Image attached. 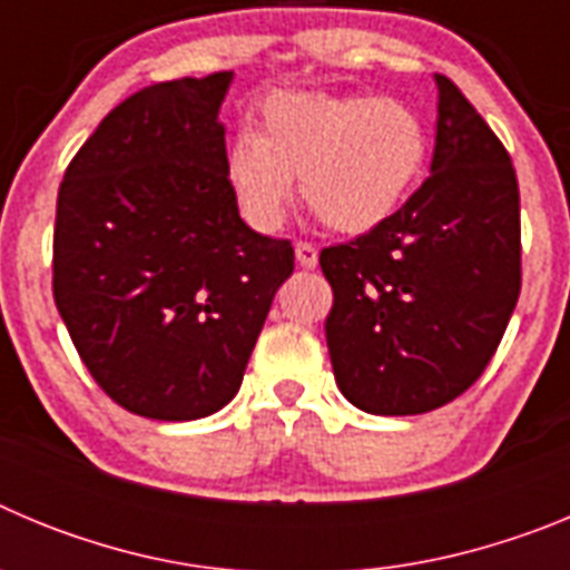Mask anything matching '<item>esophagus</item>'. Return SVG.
<instances>
[{
  "label": "esophagus",
  "instance_id": "esophagus-1",
  "mask_svg": "<svg viewBox=\"0 0 570 570\" xmlns=\"http://www.w3.org/2000/svg\"><path fill=\"white\" fill-rule=\"evenodd\" d=\"M294 254H296V262H299V268H316V262H320V254H316L314 245H308V242H296L294 245Z\"/></svg>",
  "mask_w": 570,
  "mask_h": 570
}]
</instances>
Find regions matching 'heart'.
Here are the masks:
<instances>
[{
    "mask_svg": "<svg viewBox=\"0 0 570 570\" xmlns=\"http://www.w3.org/2000/svg\"><path fill=\"white\" fill-rule=\"evenodd\" d=\"M422 116L400 99L279 90L259 105V134H239L225 179L242 216L274 230L294 179L302 199L336 234H367L405 203L428 159Z\"/></svg>",
    "mask_w": 570,
    "mask_h": 570,
    "instance_id": "heart-1",
    "label": "heart"
}]
</instances>
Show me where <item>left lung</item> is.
Masks as SVG:
<instances>
[{
    "label": "left lung",
    "instance_id": "8db88e82",
    "mask_svg": "<svg viewBox=\"0 0 570 570\" xmlns=\"http://www.w3.org/2000/svg\"><path fill=\"white\" fill-rule=\"evenodd\" d=\"M431 176L374 230L320 254L342 396L376 416L428 414L480 380L522 285L511 156L448 77Z\"/></svg>",
    "mask_w": 570,
    "mask_h": 570
}]
</instances>
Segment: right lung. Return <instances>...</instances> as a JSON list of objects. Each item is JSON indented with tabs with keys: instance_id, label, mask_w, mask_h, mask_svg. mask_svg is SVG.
Wrapping results in <instances>:
<instances>
[{
	"instance_id": "right-lung-1",
	"label": "right lung",
	"mask_w": 570,
	"mask_h": 570,
	"mask_svg": "<svg viewBox=\"0 0 570 570\" xmlns=\"http://www.w3.org/2000/svg\"><path fill=\"white\" fill-rule=\"evenodd\" d=\"M234 73L136 90L70 159L53 299L90 376L125 411L188 422L236 396L288 239L242 223L219 108Z\"/></svg>"
}]
</instances>
